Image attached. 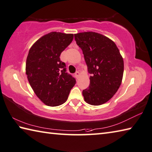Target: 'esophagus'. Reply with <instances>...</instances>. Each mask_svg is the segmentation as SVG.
Masks as SVG:
<instances>
[{
  "label": "esophagus",
  "mask_w": 152,
  "mask_h": 152,
  "mask_svg": "<svg viewBox=\"0 0 152 152\" xmlns=\"http://www.w3.org/2000/svg\"><path fill=\"white\" fill-rule=\"evenodd\" d=\"M75 76L77 79H78L79 76H80V73L79 72V71H77V72L75 73Z\"/></svg>",
  "instance_id": "esophagus-1"
}]
</instances>
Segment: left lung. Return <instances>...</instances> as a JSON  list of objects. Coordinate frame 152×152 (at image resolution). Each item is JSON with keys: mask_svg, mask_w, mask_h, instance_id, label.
<instances>
[{"mask_svg": "<svg viewBox=\"0 0 152 152\" xmlns=\"http://www.w3.org/2000/svg\"><path fill=\"white\" fill-rule=\"evenodd\" d=\"M75 39L91 74L89 87L83 91L85 101L101 105L109 101L121 85L123 58L115 43L102 34L84 31L75 34Z\"/></svg>", "mask_w": 152, "mask_h": 152, "instance_id": "8db88e82", "label": "left lung"}]
</instances>
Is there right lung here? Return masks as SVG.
Here are the masks:
<instances>
[{
	"label": "right lung",
	"instance_id": "right-lung-1",
	"mask_svg": "<svg viewBox=\"0 0 152 152\" xmlns=\"http://www.w3.org/2000/svg\"><path fill=\"white\" fill-rule=\"evenodd\" d=\"M73 39V34L51 31L38 39L28 52V80L38 99L50 107L65 102L76 83L75 79L65 73V63L59 58Z\"/></svg>",
	"mask_w": 152,
	"mask_h": 152
}]
</instances>
